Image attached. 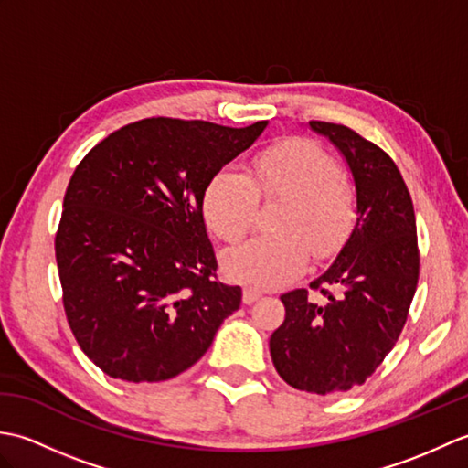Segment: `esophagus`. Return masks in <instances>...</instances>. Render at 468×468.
Segmentation results:
<instances>
[{
  "label": "esophagus",
  "instance_id": "obj_1",
  "mask_svg": "<svg viewBox=\"0 0 468 468\" xmlns=\"http://www.w3.org/2000/svg\"><path fill=\"white\" fill-rule=\"evenodd\" d=\"M257 297H261V292L260 290H257V287H243V303H247V305H250V303H253L255 300H257Z\"/></svg>",
  "mask_w": 468,
  "mask_h": 468
}]
</instances>
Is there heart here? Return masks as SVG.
Instances as JSON below:
<instances>
[{"label":"heart","instance_id":"1","mask_svg":"<svg viewBox=\"0 0 468 468\" xmlns=\"http://www.w3.org/2000/svg\"><path fill=\"white\" fill-rule=\"evenodd\" d=\"M260 197H285L280 235L255 237L227 255L225 270L237 282L275 287L293 280L314 255L342 241L354 218V193L335 158L305 138L273 144L255 154L245 175L223 168L208 183L203 213L211 231L237 243L251 231Z\"/></svg>","mask_w":468,"mask_h":468}]
</instances>
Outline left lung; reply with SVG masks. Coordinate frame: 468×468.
Segmentation results:
<instances>
[{"instance_id": "8db88e82", "label": "left lung", "mask_w": 468, "mask_h": 468, "mask_svg": "<svg viewBox=\"0 0 468 468\" xmlns=\"http://www.w3.org/2000/svg\"><path fill=\"white\" fill-rule=\"evenodd\" d=\"M350 168L356 225L334 263L307 290L282 295L285 320L271 334L277 374L297 390L342 394L366 382L392 350L409 317L420 255L409 188L380 146L344 124L312 121ZM334 286L337 294L326 290Z\"/></svg>"}]
</instances>
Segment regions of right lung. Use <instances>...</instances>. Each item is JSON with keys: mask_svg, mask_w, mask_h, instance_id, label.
<instances>
[{"mask_svg": "<svg viewBox=\"0 0 468 468\" xmlns=\"http://www.w3.org/2000/svg\"><path fill=\"white\" fill-rule=\"evenodd\" d=\"M265 126L144 118L76 166L56 261L69 330L104 374L134 384L175 378L239 310L241 287L217 280L203 198Z\"/></svg>", "mask_w": 468, "mask_h": 468, "instance_id": "obj_1", "label": "right lung"}]
</instances>
